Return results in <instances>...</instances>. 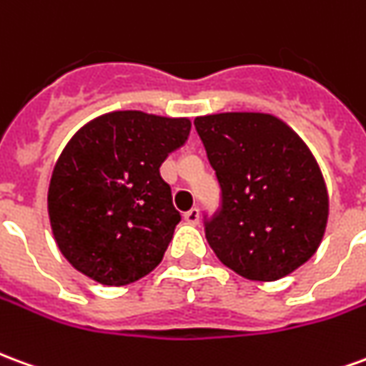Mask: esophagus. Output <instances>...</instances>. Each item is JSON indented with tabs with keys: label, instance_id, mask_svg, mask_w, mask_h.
<instances>
[{
	"label": "esophagus",
	"instance_id": "1",
	"mask_svg": "<svg viewBox=\"0 0 366 366\" xmlns=\"http://www.w3.org/2000/svg\"><path fill=\"white\" fill-rule=\"evenodd\" d=\"M184 222L190 223V225H196L199 222V209L198 207H192L190 212H186L184 214Z\"/></svg>",
	"mask_w": 366,
	"mask_h": 366
}]
</instances>
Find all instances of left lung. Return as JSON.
I'll return each instance as SVG.
<instances>
[{"instance_id":"1","label":"left lung","mask_w":366,"mask_h":366,"mask_svg":"<svg viewBox=\"0 0 366 366\" xmlns=\"http://www.w3.org/2000/svg\"><path fill=\"white\" fill-rule=\"evenodd\" d=\"M222 188L206 222L217 259L249 280L272 282L312 259L330 198L307 144L269 113H215L194 119Z\"/></svg>"}]
</instances>
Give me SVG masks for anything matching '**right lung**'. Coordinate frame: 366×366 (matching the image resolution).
<instances>
[{
    "instance_id": "1",
    "label": "right lung",
    "mask_w": 366,
    "mask_h": 366,
    "mask_svg": "<svg viewBox=\"0 0 366 366\" xmlns=\"http://www.w3.org/2000/svg\"><path fill=\"white\" fill-rule=\"evenodd\" d=\"M190 127L186 117L112 112L68 141L52 170L49 217L76 270L125 286L159 267L180 222L159 168Z\"/></svg>"
}]
</instances>
